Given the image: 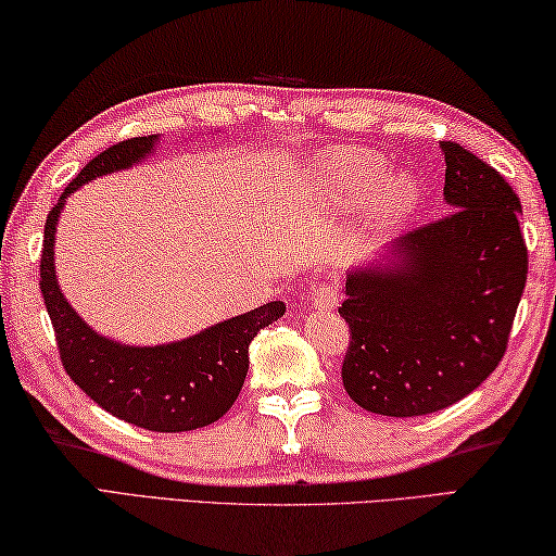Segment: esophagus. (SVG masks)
Instances as JSON below:
<instances>
[{
    "label": "esophagus",
    "instance_id": "1",
    "mask_svg": "<svg viewBox=\"0 0 556 556\" xmlns=\"http://www.w3.org/2000/svg\"><path fill=\"white\" fill-rule=\"evenodd\" d=\"M339 303V290L334 283H319L313 290V307L315 309H332Z\"/></svg>",
    "mask_w": 556,
    "mask_h": 556
}]
</instances>
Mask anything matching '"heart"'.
<instances>
[{"label": "heart", "mask_w": 556, "mask_h": 556, "mask_svg": "<svg viewBox=\"0 0 556 556\" xmlns=\"http://www.w3.org/2000/svg\"><path fill=\"white\" fill-rule=\"evenodd\" d=\"M388 173L383 155L368 149L329 151L317 163V182L332 202H354L371 189L368 214L376 222H395L413 207L415 185L395 175L382 180Z\"/></svg>", "instance_id": "b5f03b06"}]
</instances>
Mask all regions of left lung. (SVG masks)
Here are the masks:
<instances>
[{"instance_id":"8db88e82","label":"left lung","mask_w":556,"mask_h":556,"mask_svg":"<svg viewBox=\"0 0 556 556\" xmlns=\"http://www.w3.org/2000/svg\"><path fill=\"white\" fill-rule=\"evenodd\" d=\"M452 212L393 243L395 261L349 273L344 391L364 410L417 417L476 391L508 349L528 283L520 198L503 175L442 141Z\"/></svg>"}]
</instances>
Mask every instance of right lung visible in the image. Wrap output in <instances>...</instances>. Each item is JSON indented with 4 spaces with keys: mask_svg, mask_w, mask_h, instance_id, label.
Returning <instances> with one entry per match:
<instances>
[{
    "mask_svg": "<svg viewBox=\"0 0 556 556\" xmlns=\"http://www.w3.org/2000/svg\"><path fill=\"white\" fill-rule=\"evenodd\" d=\"M159 136H136L110 146L71 180L48 212L41 251V286L65 374L90 401L124 422L151 432H188L217 422L239 397L249 371V344L286 313L280 300L231 317L190 339L161 346H126L87 327L67 305L53 270L58 214L83 182L139 163Z\"/></svg>",
    "mask_w": 556,
    "mask_h": 556,
    "instance_id": "add662e5",
    "label": "right lung"
}]
</instances>
